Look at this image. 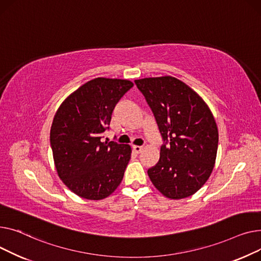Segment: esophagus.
Segmentation results:
<instances>
[{
  "mask_svg": "<svg viewBox=\"0 0 261 261\" xmlns=\"http://www.w3.org/2000/svg\"><path fill=\"white\" fill-rule=\"evenodd\" d=\"M133 148H134V150L137 152V154H140V152L142 151V149H143V146H140V145H134L133 146Z\"/></svg>",
  "mask_w": 261,
  "mask_h": 261,
  "instance_id": "1",
  "label": "esophagus"
}]
</instances>
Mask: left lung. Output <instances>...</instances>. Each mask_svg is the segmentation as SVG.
Masks as SVG:
<instances>
[{
  "instance_id": "1",
  "label": "left lung",
  "mask_w": 261,
  "mask_h": 261,
  "mask_svg": "<svg viewBox=\"0 0 261 261\" xmlns=\"http://www.w3.org/2000/svg\"><path fill=\"white\" fill-rule=\"evenodd\" d=\"M156 119L163 144L158 163L147 174L165 197L192 196L206 182L215 164L218 129L208 106L173 76L135 80Z\"/></svg>"
}]
</instances>
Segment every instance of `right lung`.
<instances>
[{
    "label": "right lung",
    "instance_id": "obj_1",
    "mask_svg": "<svg viewBox=\"0 0 261 261\" xmlns=\"http://www.w3.org/2000/svg\"><path fill=\"white\" fill-rule=\"evenodd\" d=\"M133 86L128 80H90L68 96L55 115L50 145L58 175L84 199L106 198L123 179L130 146L102 142V138L110 129L115 106Z\"/></svg>",
    "mask_w": 261,
    "mask_h": 261
}]
</instances>
